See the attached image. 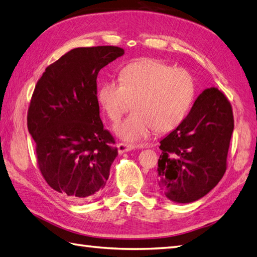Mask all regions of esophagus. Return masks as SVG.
Instances as JSON below:
<instances>
[{"label":"esophagus","instance_id":"esophagus-1","mask_svg":"<svg viewBox=\"0 0 257 257\" xmlns=\"http://www.w3.org/2000/svg\"><path fill=\"white\" fill-rule=\"evenodd\" d=\"M135 148H137V147L134 146V145H127V144H122V143H119L117 145V149H118L119 155H122V154H124V152L132 151Z\"/></svg>","mask_w":257,"mask_h":257}]
</instances>
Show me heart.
Here are the masks:
<instances>
[{"mask_svg": "<svg viewBox=\"0 0 257 257\" xmlns=\"http://www.w3.org/2000/svg\"><path fill=\"white\" fill-rule=\"evenodd\" d=\"M120 83L107 80L98 91V101L116 121L134 100L129 117L113 125V133L127 143L148 138L157 130L169 133L187 116L195 95L193 76L187 69L154 58H140L124 66Z\"/></svg>", "mask_w": 257, "mask_h": 257, "instance_id": "obj_1", "label": "heart"}]
</instances>
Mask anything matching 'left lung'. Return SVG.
<instances>
[{
    "instance_id": "obj_1",
    "label": "left lung",
    "mask_w": 257,
    "mask_h": 257,
    "mask_svg": "<svg viewBox=\"0 0 257 257\" xmlns=\"http://www.w3.org/2000/svg\"><path fill=\"white\" fill-rule=\"evenodd\" d=\"M233 129L230 101L215 87L204 89L183 121L160 141L157 185L169 200L191 203L219 183Z\"/></svg>"
}]
</instances>
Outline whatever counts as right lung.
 <instances>
[{"label": "right lung", "mask_w": 257, "mask_h": 257, "mask_svg": "<svg viewBox=\"0 0 257 257\" xmlns=\"http://www.w3.org/2000/svg\"><path fill=\"white\" fill-rule=\"evenodd\" d=\"M123 54L117 46L74 48L45 69L33 92L27 128L38 167L51 188L73 201L99 196L118 156L99 117L96 80Z\"/></svg>", "instance_id": "obj_1"}]
</instances>
